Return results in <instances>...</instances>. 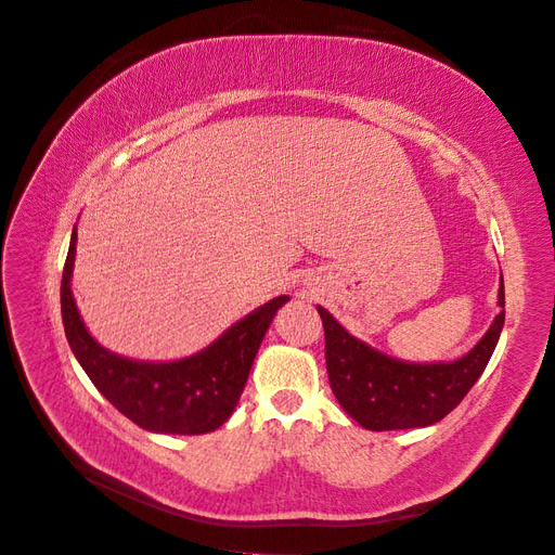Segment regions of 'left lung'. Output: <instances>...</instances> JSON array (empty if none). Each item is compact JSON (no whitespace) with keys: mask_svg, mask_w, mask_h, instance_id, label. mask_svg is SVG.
<instances>
[{"mask_svg":"<svg viewBox=\"0 0 555 555\" xmlns=\"http://www.w3.org/2000/svg\"><path fill=\"white\" fill-rule=\"evenodd\" d=\"M491 328L456 361L412 363L354 338L328 310L317 306L326 335V371L340 408L367 430L426 428L459 405L489 365L505 324V282L500 275Z\"/></svg>","mask_w":555,"mask_h":555,"instance_id":"left-lung-1","label":"left lung"}]
</instances>
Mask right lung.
<instances>
[{
    "instance_id": "right-lung-1",
    "label": "right lung",
    "mask_w": 555,
    "mask_h": 555,
    "mask_svg": "<svg viewBox=\"0 0 555 555\" xmlns=\"http://www.w3.org/2000/svg\"><path fill=\"white\" fill-rule=\"evenodd\" d=\"M78 233L74 227L62 273V322L74 357L111 405L150 433L204 435L236 410L263 335L289 296L251 310L220 338L178 361H137L99 345L86 328L72 292Z\"/></svg>"
}]
</instances>
